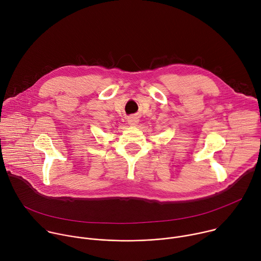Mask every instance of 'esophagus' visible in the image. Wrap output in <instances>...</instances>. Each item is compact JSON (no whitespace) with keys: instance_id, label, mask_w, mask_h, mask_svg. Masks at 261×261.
I'll use <instances>...</instances> for the list:
<instances>
[{"instance_id":"obj_1","label":"esophagus","mask_w":261,"mask_h":261,"mask_svg":"<svg viewBox=\"0 0 261 261\" xmlns=\"http://www.w3.org/2000/svg\"><path fill=\"white\" fill-rule=\"evenodd\" d=\"M137 123H138V118H136V117H130V118L128 119V124L131 125V126H134V125H136Z\"/></svg>"}]
</instances>
